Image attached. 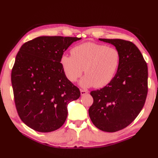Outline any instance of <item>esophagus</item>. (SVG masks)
<instances>
[{
  "instance_id": "obj_1",
  "label": "esophagus",
  "mask_w": 158,
  "mask_h": 158,
  "mask_svg": "<svg viewBox=\"0 0 158 158\" xmlns=\"http://www.w3.org/2000/svg\"><path fill=\"white\" fill-rule=\"evenodd\" d=\"M88 90H86V89H81V96L85 95V94H88Z\"/></svg>"
}]
</instances>
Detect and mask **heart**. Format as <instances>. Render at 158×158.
<instances>
[{"label": "heart", "instance_id": "b5f03b06", "mask_svg": "<svg viewBox=\"0 0 158 158\" xmlns=\"http://www.w3.org/2000/svg\"><path fill=\"white\" fill-rule=\"evenodd\" d=\"M71 56L63 55L60 59L66 78L75 82L83 72L86 75L80 81L87 88H102L113 79L120 62V53L116 48L88 42L73 48Z\"/></svg>", "mask_w": 158, "mask_h": 158}]
</instances>
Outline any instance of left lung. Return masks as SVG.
<instances>
[{
  "label": "left lung",
  "instance_id": "left-lung-1",
  "mask_svg": "<svg viewBox=\"0 0 158 158\" xmlns=\"http://www.w3.org/2000/svg\"><path fill=\"white\" fill-rule=\"evenodd\" d=\"M99 39L115 47L120 62L111 81L90 92L94 102L89 115L100 130L115 132L129 126L144 106L148 92V69L142 53L131 41Z\"/></svg>",
  "mask_w": 158,
  "mask_h": 158
}]
</instances>
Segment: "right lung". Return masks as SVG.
<instances>
[{
	"label": "right lung",
	"instance_id": "add662e5",
	"mask_svg": "<svg viewBox=\"0 0 158 158\" xmlns=\"http://www.w3.org/2000/svg\"><path fill=\"white\" fill-rule=\"evenodd\" d=\"M81 38L39 36L23 44L11 71L15 105L19 118L40 132L60 128L66 119L68 104L81 92L66 78L60 59Z\"/></svg>",
	"mask_w": 158,
	"mask_h": 158
}]
</instances>
